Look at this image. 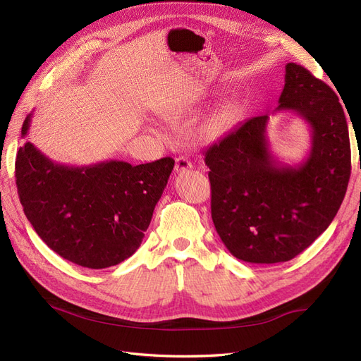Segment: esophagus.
Returning <instances> with one entry per match:
<instances>
[{
	"instance_id": "1",
	"label": "esophagus",
	"mask_w": 361,
	"mask_h": 361,
	"mask_svg": "<svg viewBox=\"0 0 361 361\" xmlns=\"http://www.w3.org/2000/svg\"><path fill=\"white\" fill-rule=\"evenodd\" d=\"M192 167V164L188 158L185 157H178L176 158V164H174V170H176L178 173H182L185 170H190Z\"/></svg>"
}]
</instances>
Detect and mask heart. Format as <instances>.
I'll list each match as a JSON object with an SVG mask.
<instances>
[{
  "label": "heart",
  "mask_w": 361,
  "mask_h": 361,
  "mask_svg": "<svg viewBox=\"0 0 361 361\" xmlns=\"http://www.w3.org/2000/svg\"><path fill=\"white\" fill-rule=\"evenodd\" d=\"M226 122H227V114H226V116L223 114V116H220V117L214 118V122L209 123V125H207V126L204 128V135H206V137H214V135H216L218 133H220L221 128L224 126Z\"/></svg>",
  "instance_id": "heart-1"
}]
</instances>
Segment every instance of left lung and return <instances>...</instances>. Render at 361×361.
Masks as SVG:
<instances>
[{"label": "left lung", "instance_id": "obj_1", "mask_svg": "<svg viewBox=\"0 0 361 361\" xmlns=\"http://www.w3.org/2000/svg\"><path fill=\"white\" fill-rule=\"evenodd\" d=\"M279 111L298 114L310 126L312 145L300 164L272 155L268 114L245 120L204 152L216 233L250 264H279L302 253L331 224L351 174L346 117L329 85L288 63Z\"/></svg>", "mask_w": 361, "mask_h": 361}]
</instances>
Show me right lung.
<instances>
[{
  "label": "right lung",
  "instance_id": "add662e5",
  "mask_svg": "<svg viewBox=\"0 0 361 361\" xmlns=\"http://www.w3.org/2000/svg\"><path fill=\"white\" fill-rule=\"evenodd\" d=\"M30 122L31 114L23 137ZM173 167L170 157L140 166L111 159L71 167L27 141L18 150L15 178L20 204L42 241L72 264L102 269L135 253Z\"/></svg>",
  "mask_w": 361,
  "mask_h": 361
}]
</instances>
